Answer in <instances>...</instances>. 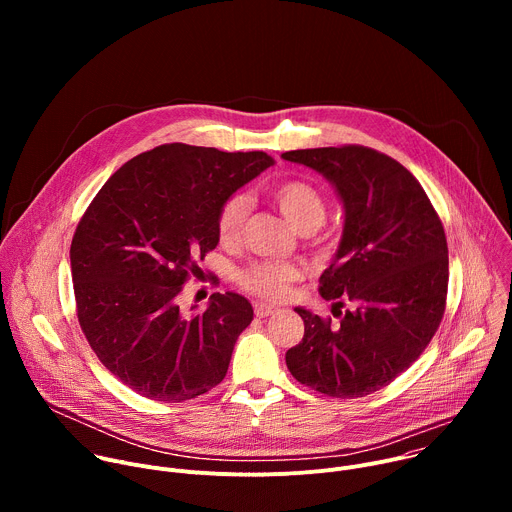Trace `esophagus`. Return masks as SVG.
<instances>
[{"instance_id": "34e87169", "label": "esophagus", "mask_w": 512, "mask_h": 512, "mask_svg": "<svg viewBox=\"0 0 512 512\" xmlns=\"http://www.w3.org/2000/svg\"><path fill=\"white\" fill-rule=\"evenodd\" d=\"M279 310L275 306H267V304H255V316L257 318H267V316H273L277 314Z\"/></svg>"}]
</instances>
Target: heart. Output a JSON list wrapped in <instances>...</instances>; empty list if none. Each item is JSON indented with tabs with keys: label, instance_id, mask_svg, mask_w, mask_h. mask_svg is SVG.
<instances>
[{
	"label": "heart",
	"instance_id": "1",
	"mask_svg": "<svg viewBox=\"0 0 512 512\" xmlns=\"http://www.w3.org/2000/svg\"><path fill=\"white\" fill-rule=\"evenodd\" d=\"M271 198L289 225L300 233H310L324 223L326 196L308 180H283L271 188ZM247 216V198L231 196L223 202L216 216V235L223 245H235L241 237ZM300 279V269L279 261H257L237 273V281L245 291L265 298L279 300L287 294L291 283Z\"/></svg>",
	"mask_w": 512,
	"mask_h": 512
}]
</instances>
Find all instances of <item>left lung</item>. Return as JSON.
Here are the masks:
<instances>
[{
    "label": "left lung",
    "instance_id": "8db88e82",
    "mask_svg": "<svg viewBox=\"0 0 512 512\" xmlns=\"http://www.w3.org/2000/svg\"><path fill=\"white\" fill-rule=\"evenodd\" d=\"M283 160L326 176L344 204L338 253L320 277L334 302L322 318L304 308V338L285 354L302 385L338 399L371 395L421 356L448 298L444 225L417 178L364 145L294 150ZM355 304L342 313L343 300Z\"/></svg>",
    "mask_w": 512,
    "mask_h": 512
}]
</instances>
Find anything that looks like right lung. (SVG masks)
<instances>
[{
    "label": "right lung",
    "instance_id": "right-lung-1",
    "mask_svg": "<svg viewBox=\"0 0 512 512\" xmlns=\"http://www.w3.org/2000/svg\"><path fill=\"white\" fill-rule=\"evenodd\" d=\"M271 164L265 152L164 143L123 164L85 210L70 245L79 324L137 395L182 403L225 379L251 304L227 291L186 316L178 298L218 243L223 202Z\"/></svg>",
    "mask_w": 512,
    "mask_h": 512
}]
</instances>
